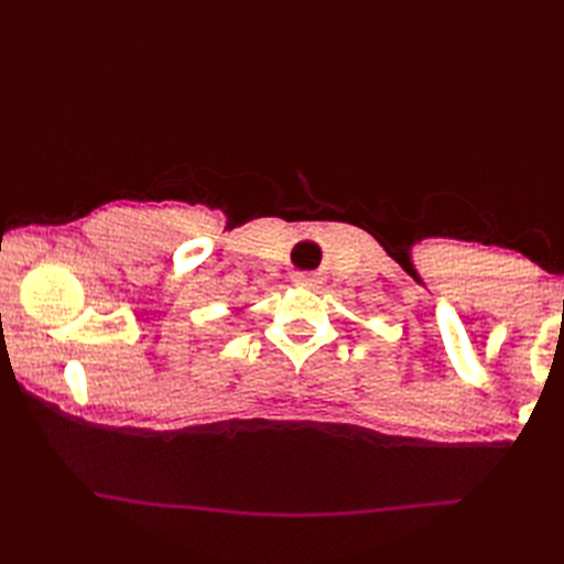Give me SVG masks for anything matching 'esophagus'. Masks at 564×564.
Here are the masks:
<instances>
[{
  "label": "esophagus",
  "instance_id": "1",
  "mask_svg": "<svg viewBox=\"0 0 564 564\" xmlns=\"http://www.w3.org/2000/svg\"><path fill=\"white\" fill-rule=\"evenodd\" d=\"M297 285H303V289H317V279H313V275H297Z\"/></svg>",
  "mask_w": 564,
  "mask_h": 564
}]
</instances>
